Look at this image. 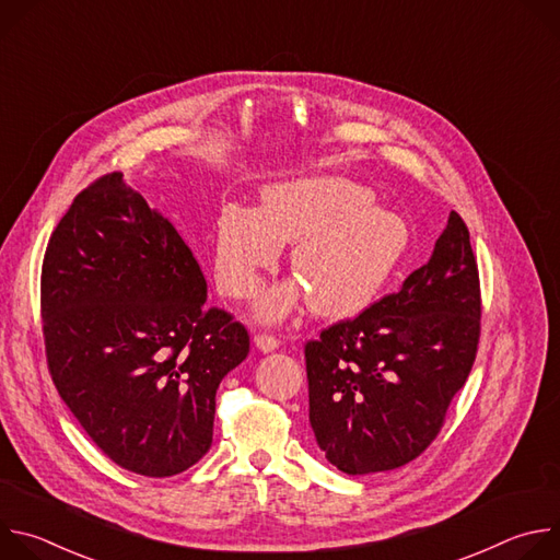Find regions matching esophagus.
I'll list each match as a JSON object with an SVG mask.
<instances>
[{"mask_svg": "<svg viewBox=\"0 0 560 560\" xmlns=\"http://www.w3.org/2000/svg\"><path fill=\"white\" fill-rule=\"evenodd\" d=\"M255 346H257V350H261V352H275V350L279 348V339H275V337H270V335H257V337H255Z\"/></svg>", "mask_w": 560, "mask_h": 560, "instance_id": "34e87169", "label": "esophagus"}]
</instances>
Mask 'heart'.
<instances>
[{
  "label": "heart",
  "instance_id": "b5f03b06",
  "mask_svg": "<svg viewBox=\"0 0 560 560\" xmlns=\"http://www.w3.org/2000/svg\"><path fill=\"white\" fill-rule=\"evenodd\" d=\"M372 199L357 182L310 177L266 186L259 210L221 203L212 221L217 288L230 299L255 296L264 272L281 257V244H294L290 268L299 281L277 285L259 301L261 322H281L305 296L324 318L361 314L410 246L408 221Z\"/></svg>",
  "mask_w": 560,
  "mask_h": 560
}]
</instances>
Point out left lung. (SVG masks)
I'll list each match as a JSON object with an SVG mask.
<instances>
[{
	"mask_svg": "<svg viewBox=\"0 0 560 560\" xmlns=\"http://www.w3.org/2000/svg\"><path fill=\"white\" fill-rule=\"evenodd\" d=\"M481 335V288L465 221L450 212L401 290L305 343L310 425L346 474L396 469L439 434Z\"/></svg>",
	"mask_w": 560,
	"mask_h": 560,
	"instance_id": "left-lung-1",
	"label": "left lung"
}]
</instances>
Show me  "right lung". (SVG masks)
<instances>
[{
  "label": "right lung",
  "instance_id": "add662e5",
  "mask_svg": "<svg viewBox=\"0 0 560 560\" xmlns=\"http://www.w3.org/2000/svg\"><path fill=\"white\" fill-rule=\"evenodd\" d=\"M175 225L104 175L57 223L42 266L52 383L97 447L124 469L164 478L212 443L221 378L250 352Z\"/></svg>",
  "mask_w": 560,
  "mask_h": 560
}]
</instances>
